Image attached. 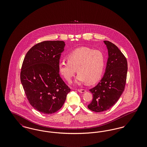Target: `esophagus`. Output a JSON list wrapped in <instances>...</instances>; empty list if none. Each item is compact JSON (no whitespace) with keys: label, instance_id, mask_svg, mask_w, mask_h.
<instances>
[{"label":"esophagus","instance_id":"1","mask_svg":"<svg viewBox=\"0 0 147 147\" xmlns=\"http://www.w3.org/2000/svg\"><path fill=\"white\" fill-rule=\"evenodd\" d=\"M78 91L79 92L83 93V92H86V90H85V89H78Z\"/></svg>","mask_w":147,"mask_h":147}]
</instances>
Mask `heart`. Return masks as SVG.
<instances>
[{
	"label": "heart",
	"mask_w": 147,
	"mask_h": 147,
	"mask_svg": "<svg viewBox=\"0 0 147 147\" xmlns=\"http://www.w3.org/2000/svg\"><path fill=\"white\" fill-rule=\"evenodd\" d=\"M67 62L58 65L59 73L68 82L74 76L76 69L78 74L76 83L94 84L102 77L105 66V57L99 50L82 47L73 50L67 56Z\"/></svg>",
	"instance_id": "obj_1"
}]
</instances>
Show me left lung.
Listing matches in <instances>:
<instances>
[{
  "label": "left lung",
  "mask_w": 147,
  "mask_h": 147,
  "mask_svg": "<svg viewBox=\"0 0 147 147\" xmlns=\"http://www.w3.org/2000/svg\"><path fill=\"white\" fill-rule=\"evenodd\" d=\"M109 57L104 77L95 87L89 90L93 98L88 106L96 112H103L115 104L125 90L127 73L125 56L112 42L104 41Z\"/></svg>",
  "instance_id": "8db88e82"
}]
</instances>
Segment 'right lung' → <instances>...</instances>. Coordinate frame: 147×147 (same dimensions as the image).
Instances as JSON below:
<instances>
[{
    "mask_svg": "<svg viewBox=\"0 0 147 147\" xmlns=\"http://www.w3.org/2000/svg\"><path fill=\"white\" fill-rule=\"evenodd\" d=\"M65 45L63 41L38 43L29 49L22 63L20 80L26 96L30 105L43 114L58 111L70 91L58 69Z\"/></svg>",
    "mask_w": 147,
    "mask_h": 147,
    "instance_id": "1",
    "label": "right lung"
}]
</instances>
